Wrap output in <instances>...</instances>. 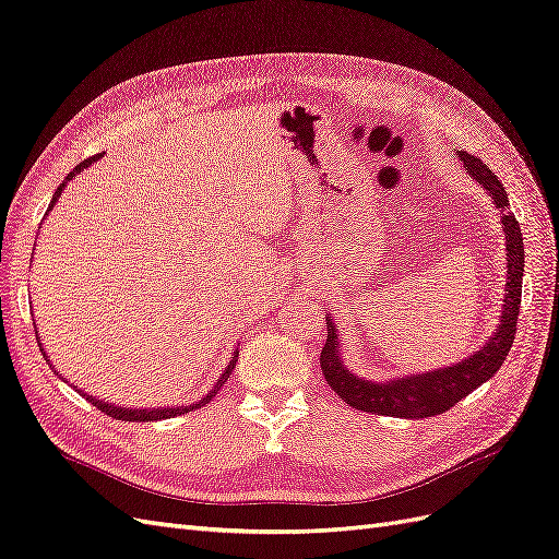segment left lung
I'll return each instance as SVG.
<instances>
[{
	"instance_id": "obj_1",
	"label": "left lung",
	"mask_w": 559,
	"mask_h": 559,
	"mask_svg": "<svg viewBox=\"0 0 559 559\" xmlns=\"http://www.w3.org/2000/svg\"><path fill=\"white\" fill-rule=\"evenodd\" d=\"M459 157L465 164L467 174L491 194L496 209H501L503 214L501 221L508 247V294L501 324L485 348L459 361L454 367L406 376V379L388 383H371L361 381L359 376H353L343 367V361L338 357V334L331 320H326V343L320 353V367L331 390H334L345 404L355 406V409L397 418H428L444 414L501 369L512 348V341H515L524 275V245L520 223L508 211L510 202L499 176H496L479 157H473L467 153H459Z\"/></svg>"
}]
</instances>
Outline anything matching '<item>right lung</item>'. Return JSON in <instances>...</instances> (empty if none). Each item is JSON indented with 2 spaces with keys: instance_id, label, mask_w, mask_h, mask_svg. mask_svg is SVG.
I'll return each mask as SVG.
<instances>
[{
  "instance_id": "add662e5",
  "label": "right lung",
  "mask_w": 559,
  "mask_h": 559,
  "mask_svg": "<svg viewBox=\"0 0 559 559\" xmlns=\"http://www.w3.org/2000/svg\"><path fill=\"white\" fill-rule=\"evenodd\" d=\"M100 155H94V157H88V159H84V162H80L78 167H74L70 174H68V178L66 180H70L74 174H80V171H84L88 164L92 162H96ZM63 188H66V183H60L58 186V190H56V194H53V200H51V204H49V211L53 209V204H56V200L60 198V192H63ZM39 350L44 353V348H41V343H39ZM237 355H239V350L233 355V359H230V365H228V369H225L223 373H221V379H218V383L211 388L206 395L200 400V402H194V404H190V406H174V409H169V406H164V409H127V406H115V404H108V402H103V400H96V397H88V395H82L92 402L98 412H103V414H108V416H112V418H117V420H135V424H141V420H162V418H171V416H180V414H188V412H192V409H202L204 404H209L211 400H214L216 395H218V390L225 385V381L230 379V373H233V369H235V365H237ZM47 357V355H44ZM49 361V359H47Z\"/></svg>"
}]
</instances>
